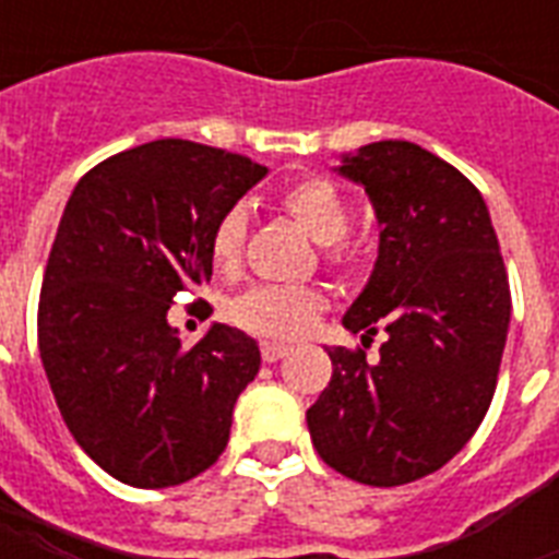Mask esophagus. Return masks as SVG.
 <instances>
[{
  "label": "esophagus",
  "mask_w": 559,
  "mask_h": 559,
  "mask_svg": "<svg viewBox=\"0 0 559 559\" xmlns=\"http://www.w3.org/2000/svg\"><path fill=\"white\" fill-rule=\"evenodd\" d=\"M287 345H278V342H263L261 345V359L263 362H278L281 357H287Z\"/></svg>",
  "instance_id": "obj_1"
}]
</instances>
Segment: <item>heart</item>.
<instances>
[{"mask_svg": "<svg viewBox=\"0 0 559 559\" xmlns=\"http://www.w3.org/2000/svg\"><path fill=\"white\" fill-rule=\"evenodd\" d=\"M281 209L313 237L316 243L328 249V261H348L345 235L350 228L348 197L324 177H305L289 182L278 197ZM246 246V211L240 205L219 214L211 228L209 254L211 266L223 275L240 266ZM322 296L305 287H278V284H258L228 305V319L243 331L263 336V340H296L310 328L316 313L322 310Z\"/></svg>", "mask_w": 559, "mask_h": 559, "instance_id": "1", "label": "heart"}]
</instances>
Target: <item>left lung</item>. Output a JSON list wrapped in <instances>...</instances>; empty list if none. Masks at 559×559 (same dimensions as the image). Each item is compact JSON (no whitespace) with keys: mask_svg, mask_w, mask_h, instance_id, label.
<instances>
[{"mask_svg":"<svg viewBox=\"0 0 559 559\" xmlns=\"http://www.w3.org/2000/svg\"><path fill=\"white\" fill-rule=\"evenodd\" d=\"M380 219L371 281L345 328L380 326L381 357L328 348L333 377L307 408L316 452L359 485L429 476L476 435L502 366L511 287L478 188L412 142H373L345 156Z\"/></svg>","mask_w":559,"mask_h":559,"instance_id":"obj_1","label":"left lung"}]
</instances>
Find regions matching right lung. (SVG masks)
<instances>
[{
	"label": "right lung",
	"mask_w": 559,
	"mask_h": 559,
	"mask_svg": "<svg viewBox=\"0 0 559 559\" xmlns=\"http://www.w3.org/2000/svg\"><path fill=\"white\" fill-rule=\"evenodd\" d=\"M263 174L240 153L159 139L95 165L66 202L39 357L72 438L124 485H182L226 450L261 350L226 324L182 345L168 310L211 278V228Z\"/></svg>",
	"instance_id": "obj_1"
}]
</instances>
